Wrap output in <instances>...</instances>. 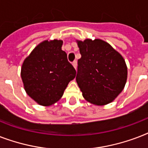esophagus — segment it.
<instances>
[{
  "label": "esophagus",
  "mask_w": 148,
  "mask_h": 148,
  "mask_svg": "<svg viewBox=\"0 0 148 148\" xmlns=\"http://www.w3.org/2000/svg\"><path fill=\"white\" fill-rule=\"evenodd\" d=\"M72 64L74 66V67L75 69H77V60H74V62L72 63Z\"/></svg>",
  "instance_id": "esophagus-1"
}]
</instances>
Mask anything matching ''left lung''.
I'll return each instance as SVG.
<instances>
[{
	"instance_id": "1",
	"label": "left lung",
	"mask_w": 148,
	"mask_h": 148,
	"mask_svg": "<svg viewBox=\"0 0 148 148\" xmlns=\"http://www.w3.org/2000/svg\"><path fill=\"white\" fill-rule=\"evenodd\" d=\"M76 41L81 54L76 81L84 98L97 106L112 102L123 90L127 78L124 58L101 39Z\"/></svg>"
}]
</instances>
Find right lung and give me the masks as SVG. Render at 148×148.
<instances>
[{"mask_svg": "<svg viewBox=\"0 0 148 148\" xmlns=\"http://www.w3.org/2000/svg\"><path fill=\"white\" fill-rule=\"evenodd\" d=\"M63 40L54 39L40 43L23 62L21 71L24 90L42 106L58 102L76 71L61 50Z\"/></svg>", "mask_w": 148, "mask_h": 148, "instance_id": "right-lung-1", "label": "right lung"}]
</instances>
